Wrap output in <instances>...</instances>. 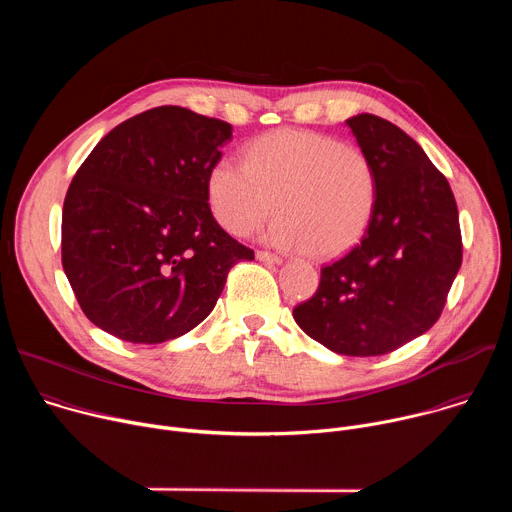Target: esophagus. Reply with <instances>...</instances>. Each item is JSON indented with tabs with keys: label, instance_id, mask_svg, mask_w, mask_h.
Segmentation results:
<instances>
[{
	"label": "esophagus",
	"instance_id": "obj_1",
	"mask_svg": "<svg viewBox=\"0 0 512 512\" xmlns=\"http://www.w3.org/2000/svg\"><path fill=\"white\" fill-rule=\"evenodd\" d=\"M255 255H257V259H259V261H263V263H275V265H279V263L283 261L279 255L269 253V251H257Z\"/></svg>",
	"mask_w": 512,
	"mask_h": 512
}]
</instances>
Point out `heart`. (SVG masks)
Returning <instances> with one entry per match:
<instances>
[{
	"label": "heart",
	"instance_id": "b5f03b06",
	"mask_svg": "<svg viewBox=\"0 0 512 512\" xmlns=\"http://www.w3.org/2000/svg\"><path fill=\"white\" fill-rule=\"evenodd\" d=\"M208 204L223 229L249 235L271 212L267 239L332 259L352 249L367 231L377 174L358 145L306 129H277L253 139L245 164L221 158L206 178Z\"/></svg>",
	"mask_w": 512,
	"mask_h": 512
}]
</instances>
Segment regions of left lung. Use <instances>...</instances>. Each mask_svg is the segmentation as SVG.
<instances>
[{"mask_svg": "<svg viewBox=\"0 0 512 512\" xmlns=\"http://www.w3.org/2000/svg\"><path fill=\"white\" fill-rule=\"evenodd\" d=\"M377 174V202L360 243L324 265L298 326L332 352L379 356L427 332L462 265L458 206L446 176L387 119H346Z\"/></svg>", "mask_w": 512, "mask_h": 512, "instance_id": "8db88e82", "label": "left lung"}]
</instances>
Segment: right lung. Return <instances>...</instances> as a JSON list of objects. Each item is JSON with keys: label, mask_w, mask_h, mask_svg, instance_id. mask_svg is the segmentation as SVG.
Masks as SVG:
<instances>
[{"label": "right lung", "mask_w": 512, "mask_h": 512, "mask_svg": "<svg viewBox=\"0 0 512 512\" xmlns=\"http://www.w3.org/2000/svg\"><path fill=\"white\" fill-rule=\"evenodd\" d=\"M227 121L164 105L111 129L72 178L62 206V267L85 316L133 344L196 328L253 249L214 221L210 166Z\"/></svg>", "instance_id": "1"}]
</instances>
